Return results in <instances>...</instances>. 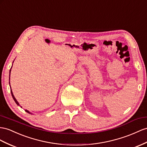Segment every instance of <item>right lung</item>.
Here are the masks:
<instances>
[{
	"label": "right lung",
	"instance_id": "obj_1",
	"mask_svg": "<svg viewBox=\"0 0 147 147\" xmlns=\"http://www.w3.org/2000/svg\"><path fill=\"white\" fill-rule=\"evenodd\" d=\"M10 71H11V70H10ZM9 80H10V78H9ZM10 91H11V94H12V97H13V100H14V101L15 102H16V103L18 105V106H20V104H19V103H18V102H17V100H16V97H14V96H13V92H12V89H10ZM21 107V106H20ZM25 111L27 112H28V113H29V114H32V113L31 112H30L28 111H27V110H25Z\"/></svg>",
	"mask_w": 147,
	"mask_h": 147
}]
</instances>
